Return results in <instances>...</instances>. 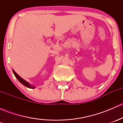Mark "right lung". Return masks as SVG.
Here are the masks:
<instances>
[{"instance_id": "1", "label": "right lung", "mask_w": 123, "mask_h": 123, "mask_svg": "<svg viewBox=\"0 0 123 123\" xmlns=\"http://www.w3.org/2000/svg\"><path fill=\"white\" fill-rule=\"evenodd\" d=\"M12 71H13V74H14L15 76L16 77V78L18 79V81H19L21 83H22L24 86H25L27 87L28 88H30V89H34V88H35V86H34L33 85H31L30 84H29L28 82H27L25 80H24L23 79H22L19 75H18V74H17V73H16L13 69Z\"/></svg>"}]
</instances>
